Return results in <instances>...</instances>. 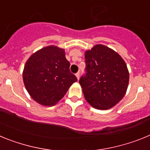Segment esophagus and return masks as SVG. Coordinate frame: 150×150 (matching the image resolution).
I'll return each instance as SVG.
<instances>
[{
    "instance_id": "1",
    "label": "esophagus",
    "mask_w": 150,
    "mask_h": 150,
    "mask_svg": "<svg viewBox=\"0 0 150 150\" xmlns=\"http://www.w3.org/2000/svg\"><path fill=\"white\" fill-rule=\"evenodd\" d=\"M76 78H77V79H79V72L76 73Z\"/></svg>"
}]
</instances>
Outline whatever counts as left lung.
I'll return each instance as SVG.
<instances>
[{"instance_id": "1", "label": "left lung", "mask_w": 150, "mask_h": 150, "mask_svg": "<svg viewBox=\"0 0 150 150\" xmlns=\"http://www.w3.org/2000/svg\"><path fill=\"white\" fill-rule=\"evenodd\" d=\"M86 75L79 79L85 99L92 107L108 110L126 93L129 72L119 54L102 44L85 52Z\"/></svg>"}]
</instances>
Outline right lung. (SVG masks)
I'll list each match as a JSON object with an SVG mask.
<instances>
[{"instance_id":"obj_1","label":"right lung","mask_w":150,"mask_h":150,"mask_svg":"<svg viewBox=\"0 0 150 150\" xmlns=\"http://www.w3.org/2000/svg\"><path fill=\"white\" fill-rule=\"evenodd\" d=\"M22 78L33 100L48 107L56 104L77 81L70 71L64 50L53 45L43 47L29 57Z\"/></svg>"}]
</instances>
